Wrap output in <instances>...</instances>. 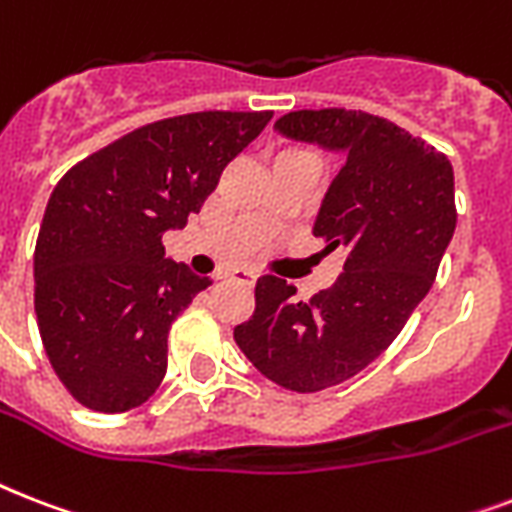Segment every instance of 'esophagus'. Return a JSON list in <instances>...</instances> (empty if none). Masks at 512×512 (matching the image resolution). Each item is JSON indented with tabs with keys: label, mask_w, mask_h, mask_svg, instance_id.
<instances>
[{
	"label": "esophagus",
	"mask_w": 512,
	"mask_h": 512,
	"mask_svg": "<svg viewBox=\"0 0 512 512\" xmlns=\"http://www.w3.org/2000/svg\"><path fill=\"white\" fill-rule=\"evenodd\" d=\"M225 279L233 281V284H241V287L252 289L257 281V273L255 271H247V268H236V271L225 273Z\"/></svg>",
	"instance_id": "esophagus-1"
}]
</instances>
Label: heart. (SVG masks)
<instances>
[{
  "instance_id": "obj_1",
  "label": "heart",
  "mask_w": 512,
  "mask_h": 512,
  "mask_svg": "<svg viewBox=\"0 0 512 512\" xmlns=\"http://www.w3.org/2000/svg\"><path fill=\"white\" fill-rule=\"evenodd\" d=\"M287 151H297V148H287Z\"/></svg>"
}]
</instances>
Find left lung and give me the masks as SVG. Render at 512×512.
Returning <instances> with one entry per match:
<instances>
[{
    "label": "left lung",
    "instance_id": "8db88e82",
    "mask_svg": "<svg viewBox=\"0 0 512 512\" xmlns=\"http://www.w3.org/2000/svg\"><path fill=\"white\" fill-rule=\"evenodd\" d=\"M273 130L345 156L313 236L348 257L308 303L284 279L263 276L255 313L233 337L268 380L316 393L372 364L433 287L457 225L454 172L425 140L364 111H292Z\"/></svg>",
    "mask_w": 512,
    "mask_h": 512
}]
</instances>
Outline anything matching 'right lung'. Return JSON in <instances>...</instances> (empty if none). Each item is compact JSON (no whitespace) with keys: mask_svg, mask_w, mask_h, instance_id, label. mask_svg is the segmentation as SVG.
I'll return each mask as SVG.
<instances>
[{"mask_svg":"<svg viewBox=\"0 0 512 512\" xmlns=\"http://www.w3.org/2000/svg\"><path fill=\"white\" fill-rule=\"evenodd\" d=\"M271 111H199L146 124L60 177L34 249V311L68 393L103 414L146 404L172 321L212 281L164 257Z\"/></svg>","mask_w":512,"mask_h":512,"instance_id":"add662e5","label":"right lung"}]
</instances>
